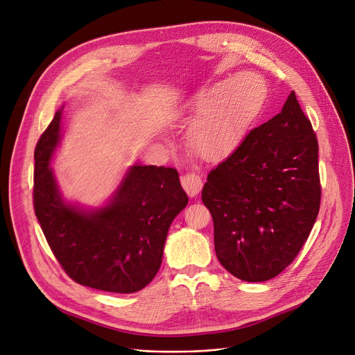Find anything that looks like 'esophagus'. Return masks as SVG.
<instances>
[{
  "mask_svg": "<svg viewBox=\"0 0 355 355\" xmlns=\"http://www.w3.org/2000/svg\"><path fill=\"white\" fill-rule=\"evenodd\" d=\"M202 184H203V180L200 178L199 173L196 172H187L182 176V186L183 189L186 191V193L189 196H196L200 189H202Z\"/></svg>",
  "mask_w": 355,
  "mask_h": 355,
  "instance_id": "34e87169",
  "label": "esophagus"
}]
</instances>
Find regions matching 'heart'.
Here are the masks:
<instances>
[{
	"label": "heart",
	"mask_w": 355,
	"mask_h": 355,
	"mask_svg": "<svg viewBox=\"0 0 355 355\" xmlns=\"http://www.w3.org/2000/svg\"><path fill=\"white\" fill-rule=\"evenodd\" d=\"M266 97V83L255 73L219 81L199 100V110L209 117L195 132L193 148L203 156L222 153L259 116Z\"/></svg>",
	"instance_id": "1"
}]
</instances>
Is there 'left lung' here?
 Returning <instances> with one entry per match:
<instances>
[{
	"mask_svg": "<svg viewBox=\"0 0 355 355\" xmlns=\"http://www.w3.org/2000/svg\"><path fill=\"white\" fill-rule=\"evenodd\" d=\"M202 202L216 257L234 277L263 282L295 259L321 203L318 140L295 92L209 172Z\"/></svg>",
	"mask_w": 355,
	"mask_h": 355,
	"instance_id": "left-lung-1",
	"label": "left lung"
}]
</instances>
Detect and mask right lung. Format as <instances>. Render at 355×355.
Listing matches in <instances>:
<instances>
[{
    "instance_id": "1",
    "label": "right lung",
    "mask_w": 355,
    "mask_h": 355,
    "mask_svg": "<svg viewBox=\"0 0 355 355\" xmlns=\"http://www.w3.org/2000/svg\"><path fill=\"white\" fill-rule=\"evenodd\" d=\"M61 110L34 150V212L55 259L77 284L116 294L137 293L162 263L169 226L187 205L173 168L133 166L112 202L83 212L62 202L49 168Z\"/></svg>"
}]
</instances>
